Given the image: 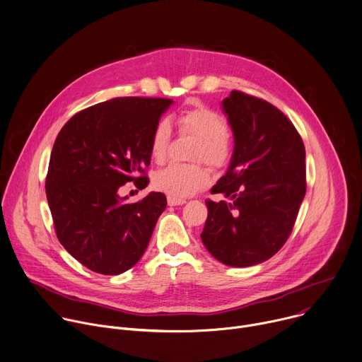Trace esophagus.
<instances>
[{"label":"esophagus","mask_w":362,"mask_h":362,"mask_svg":"<svg viewBox=\"0 0 362 362\" xmlns=\"http://www.w3.org/2000/svg\"><path fill=\"white\" fill-rule=\"evenodd\" d=\"M186 203L185 199H179V197H172V196H168V204L169 206H179V204H183Z\"/></svg>","instance_id":"34e87169"}]
</instances>
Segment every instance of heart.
<instances>
[{
	"label": "heart",
	"mask_w": 362,
	"mask_h": 362,
	"mask_svg": "<svg viewBox=\"0 0 362 362\" xmlns=\"http://www.w3.org/2000/svg\"><path fill=\"white\" fill-rule=\"evenodd\" d=\"M176 124L180 133L199 139L194 159H202L212 168H222L228 163L230 147L228 141L229 127L223 116L203 106H194L179 113ZM172 127L169 122L160 120L154 126L150 139V153L156 162L166 159ZM209 173L202 165H169L154 175L153 185L158 190L172 197H187L208 185Z\"/></svg>",
	"instance_id": "obj_1"
}]
</instances>
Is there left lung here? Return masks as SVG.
<instances>
[{
	"label": "left lung",
	"mask_w": 362,
	"mask_h": 362,
	"mask_svg": "<svg viewBox=\"0 0 362 362\" xmlns=\"http://www.w3.org/2000/svg\"><path fill=\"white\" fill-rule=\"evenodd\" d=\"M235 139L230 165L206 200L204 247L228 267L272 257L289 238L306 192L305 147L291 120L271 103L233 90L222 101Z\"/></svg>",
	"instance_id": "8db88e82"
}]
</instances>
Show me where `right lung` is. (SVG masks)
<instances>
[{
  "mask_svg": "<svg viewBox=\"0 0 362 362\" xmlns=\"http://www.w3.org/2000/svg\"><path fill=\"white\" fill-rule=\"evenodd\" d=\"M169 98L117 97L74 115L60 130L45 179L60 243L93 272L119 275L143 256L166 196L150 192L127 203L119 189L148 185L151 132Z\"/></svg>",
  "mask_w": 362,
  "mask_h": 362,
  "instance_id": "obj_1",
  "label": "right lung"
}]
</instances>
